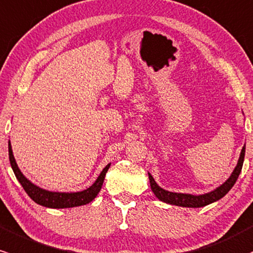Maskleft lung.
<instances>
[{
  "label": "left lung",
  "instance_id": "1",
  "mask_svg": "<svg viewBox=\"0 0 253 253\" xmlns=\"http://www.w3.org/2000/svg\"><path fill=\"white\" fill-rule=\"evenodd\" d=\"M244 157H245V145H244L243 149H241L239 160H238L237 166H235L234 170L232 171L230 176L223 182V184L218 186V187L213 188V190L210 191V192H207L203 194H197V196L196 194H190V193L170 192V191H167L165 190V188L161 187V186H158L151 174L149 173V180H150V186H151V191L161 202H165V203L167 204L176 205V207H184V208L205 207V205H209L213 203V202H217L218 199L223 198V197L229 192L230 188L234 186L235 181L238 180V176H239L241 168H243Z\"/></svg>",
  "mask_w": 253,
  "mask_h": 253
}]
</instances>
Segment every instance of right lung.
<instances>
[{"instance_id":"obj_1","label":"right lung","mask_w":253,"mask_h":253,"mask_svg":"<svg viewBox=\"0 0 253 253\" xmlns=\"http://www.w3.org/2000/svg\"><path fill=\"white\" fill-rule=\"evenodd\" d=\"M8 154H9V162L14 174H15L18 181L24 187L25 192L29 194V197L33 202L42 205V207L51 208V209H66V208L80 207V205H86L92 202L101 191L105 174H107L108 169L110 167V163L105 166L103 170L101 171V174L96 179V181L86 190L78 191V192H55V191L44 190L40 186L35 185L21 173L18 165H16L15 158H14L10 140L8 143Z\"/></svg>"}]
</instances>
